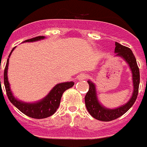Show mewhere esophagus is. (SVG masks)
<instances>
[{
  "mask_svg": "<svg viewBox=\"0 0 147 147\" xmlns=\"http://www.w3.org/2000/svg\"><path fill=\"white\" fill-rule=\"evenodd\" d=\"M77 78L78 80H84L85 79V78H87V75L82 73V74H80V75H78Z\"/></svg>",
  "mask_w": 147,
  "mask_h": 147,
  "instance_id": "obj_1",
  "label": "esophagus"
}]
</instances>
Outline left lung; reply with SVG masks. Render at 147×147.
Returning a JSON list of instances; mask_svg holds the SVG:
<instances>
[{"label": "left lung", "mask_w": 147, "mask_h": 147, "mask_svg": "<svg viewBox=\"0 0 147 147\" xmlns=\"http://www.w3.org/2000/svg\"><path fill=\"white\" fill-rule=\"evenodd\" d=\"M115 57H121L129 65L132 74L133 93L129 100L122 106L115 109L107 108L103 107L99 101L95 84L90 80H88V83L89 84V90L84 97L85 106L90 115L100 121H109L119 118L124 115L133 106L138 97L140 84V71L133 52L127 47L115 42Z\"/></svg>", "instance_id": "left-lung-1"}]
</instances>
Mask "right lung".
<instances>
[{
	"label": "right lung",
	"instance_id": "right-lung-1",
	"mask_svg": "<svg viewBox=\"0 0 147 147\" xmlns=\"http://www.w3.org/2000/svg\"><path fill=\"white\" fill-rule=\"evenodd\" d=\"M45 38V36H38L33 38L24 40L23 42H34V41H38V40H43ZM15 48L16 47L11 51L9 55V58ZM8 65H9V59L7 60V64H6L4 73H3V82H4V86H5L6 92H7L8 99L20 112H22L27 116H29L33 119H45L54 114L57 109L59 108L60 100L64 91L71 88L75 84L73 82L59 83V84H56L52 88V90L48 93V94L40 100L34 102H23L16 98L13 96V94L12 93L7 77Z\"/></svg>",
	"mask_w": 147,
	"mask_h": 147
}]
</instances>
